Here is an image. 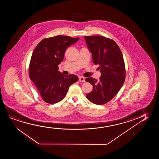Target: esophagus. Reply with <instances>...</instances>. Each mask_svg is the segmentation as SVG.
<instances>
[{
    "label": "esophagus",
    "mask_w": 159,
    "mask_h": 159,
    "mask_svg": "<svg viewBox=\"0 0 159 159\" xmlns=\"http://www.w3.org/2000/svg\"><path fill=\"white\" fill-rule=\"evenodd\" d=\"M79 81H80V82L84 83V82H85V78L84 76H79Z\"/></svg>",
    "instance_id": "1"
}]
</instances>
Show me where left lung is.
<instances>
[{
    "instance_id": "8db88e82",
    "label": "left lung",
    "mask_w": 159,
    "mask_h": 159,
    "mask_svg": "<svg viewBox=\"0 0 159 159\" xmlns=\"http://www.w3.org/2000/svg\"><path fill=\"white\" fill-rule=\"evenodd\" d=\"M93 62L99 65L101 76L99 80L89 77L86 81L93 86L86 94L91 102L106 104L116 95L124 84L125 70L122 52L115 42L100 36H84Z\"/></svg>"
}]
</instances>
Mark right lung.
I'll return each instance as SVG.
<instances>
[{"label": "right lung", "instance_id": "1", "mask_svg": "<svg viewBox=\"0 0 159 159\" xmlns=\"http://www.w3.org/2000/svg\"><path fill=\"white\" fill-rule=\"evenodd\" d=\"M79 39V37L58 35L42 39L34 50L29 68V77L45 102H60L70 86L78 81L75 75L62 74L58 65L63 61L67 48Z\"/></svg>", "mask_w": 159, "mask_h": 159}]
</instances>
